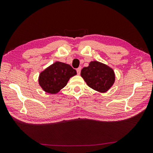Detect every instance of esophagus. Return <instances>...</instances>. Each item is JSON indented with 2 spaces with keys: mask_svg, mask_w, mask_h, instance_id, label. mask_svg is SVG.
I'll return each mask as SVG.
<instances>
[{
  "mask_svg": "<svg viewBox=\"0 0 153 153\" xmlns=\"http://www.w3.org/2000/svg\"><path fill=\"white\" fill-rule=\"evenodd\" d=\"M81 69H82L81 67H78V68H77V69H76L77 75H79V74H80V72H81Z\"/></svg>",
  "mask_w": 153,
  "mask_h": 153,
  "instance_id": "esophagus-1",
  "label": "esophagus"
}]
</instances>
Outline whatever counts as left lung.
Returning <instances> with one entry per match:
<instances>
[{"instance_id":"1","label":"left lung","mask_w":153,"mask_h":153,"mask_svg":"<svg viewBox=\"0 0 153 153\" xmlns=\"http://www.w3.org/2000/svg\"><path fill=\"white\" fill-rule=\"evenodd\" d=\"M81 76L88 86L98 92H106L115 81L113 69L97 61L90 62L89 65L82 69Z\"/></svg>"}]
</instances>
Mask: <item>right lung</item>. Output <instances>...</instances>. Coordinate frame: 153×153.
<instances>
[{"mask_svg":"<svg viewBox=\"0 0 153 153\" xmlns=\"http://www.w3.org/2000/svg\"><path fill=\"white\" fill-rule=\"evenodd\" d=\"M76 74V71L69 64L56 61L40 72L38 84L45 92L55 94L66 86L71 77Z\"/></svg>","mask_w":153,"mask_h":153,"instance_id":"obj_1","label":"right lung"}]
</instances>
